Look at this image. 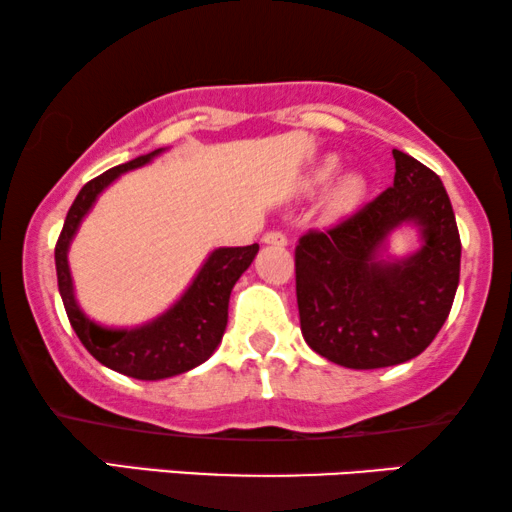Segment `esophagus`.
I'll list each match as a JSON object with an SVG mask.
<instances>
[{
    "mask_svg": "<svg viewBox=\"0 0 512 512\" xmlns=\"http://www.w3.org/2000/svg\"><path fill=\"white\" fill-rule=\"evenodd\" d=\"M263 242L265 244H275V247H286V235L282 233V230H268V233L263 235Z\"/></svg>",
    "mask_w": 512,
    "mask_h": 512,
    "instance_id": "esophagus-1",
    "label": "esophagus"
}]
</instances>
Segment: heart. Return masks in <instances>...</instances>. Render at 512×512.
Listing matches in <instances>:
<instances>
[{
  "label": "heart",
  "instance_id": "b5f03b06",
  "mask_svg": "<svg viewBox=\"0 0 512 512\" xmlns=\"http://www.w3.org/2000/svg\"><path fill=\"white\" fill-rule=\"evenodd\" d=\"M340 160L335 156H328L324 163H321L317 170L312 172L310 177V186L312 188H321L326 184H331L335 174H338ZM366 195V181H363L361 174H347L338 181V186L333 188L331 193V212L333 214H347L352 212L354 207H359V202Z\"/></svg>",
  "mask_w": 512,
  "mask_h": 512
}]
</instances>
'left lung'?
Masks as SVG:
<instances>
[{"mask_svg": "<svg viewBox=\"0 0 512 512\" xmlns=\"http://www.w3.org/2000/svg\"><path fill=\"white\" fill-rule=\"evenodd\" d=\"M394 186L296 244L300 331L324 359L354 370L415 359L431 345L459 286L461 240L443 181L394 149ZM417 222L425 244L403 262H382L386 235Z\"/></svg>", "mask_w": 512, "mask_h": 512, "instance_id": "1", "label": "left lung"}]
</instances>
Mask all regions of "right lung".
<instances>
[{"instance_id":"1","label":"right lung","mask_w":512,"mask_h":512,"mask_svg":"<svg viewBox=\"0 0 512 512\" xmlns=\"http://www.w3.org/2000/svg\"><path fill=\"white\" fill-rule=\"evenodd\" d=\"M163 149H156L146 156H139L130 163L116 165L100 177L90 179L81 188L76 200L69 207L65 226L55 244V270H58V289L65 303L69 324L79 335L83 347L95 356L102 366L116 373L135 377V380H165V377L181 375L200 363H205L214 349L219 347L228 324V300L230 291L242 272L249 268L258 254V244L249 247H223L209 254L198 277L188 286L184 296L174 303L165 314L139 328H102L81 312L74 298L72 275H69L67 249L79 228L83 216L90 212L104 188L118 174L135 170L149 163Z\"/></svg>"}]
</instances>
